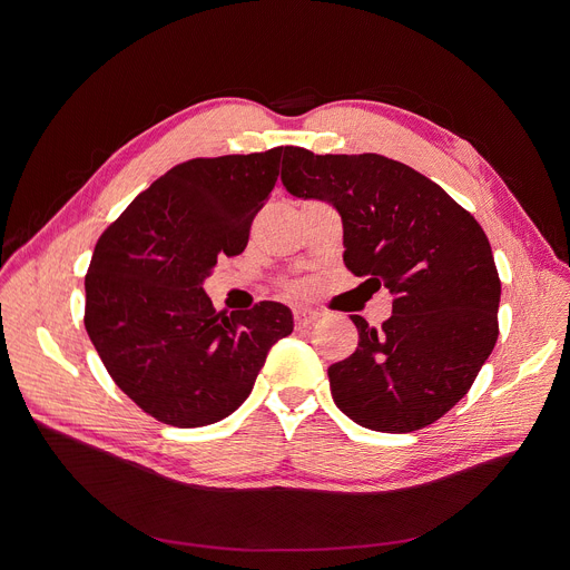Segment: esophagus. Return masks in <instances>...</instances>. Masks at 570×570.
Segmentation results:
<instances>
[{"label":"esophagus","mask_w":570,"mask_h":570,"mask_svg":"<svg viewBox=\"0 0 570 570\" xmlns=\"http://www.w3.org/2000/svg\"><path fill=\"white\" fill-rule=\"evenodd\" d=\"M293 318H295V325H297V327H307V325H312L314 321H318L321 314H318L316 309H309V307H297V309L293 312Z\"/></svg>","instance_id":"1"}]
</instances>
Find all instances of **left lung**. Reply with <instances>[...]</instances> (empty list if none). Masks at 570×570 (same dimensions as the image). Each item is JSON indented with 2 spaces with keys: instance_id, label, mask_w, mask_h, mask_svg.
Listing matches in <instances>:
<instances>
[{
  "instance_id": "1",
  "label": "left lung",
  "mask_w": 570,
  "mask_h": 570,
  "mask_svg": "<svg viewBox=\"0 0 570 570\" xmlns=\"http://www.w3.org/2000/svg\"><path fill=\"white\" fill-rule=\"evenodd\" d=\"M282 183L297 198L333 203L344 265L393 293L381 327L351 316L357 348L327 367L335 404L376 432L436 423L469 393L499 337L501 282L485 230L430 177L372 153L288 147Z\"/></svg>"
}]
</instances>
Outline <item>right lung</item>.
Listing matches in <instances>:
<instances>
[{"label":"right lung","instance_id":"right-lung-1","mask_svg":"<svg viewBox=\"0 0 570 570\" xmlns=\"http://www.w3.org/2000/svg\"><path fill=\"white\" fill-rule=\"evenodd\" d=\"M288 147L189 159L138 194L99 237L85 275V327L110 379L147 415L203 428L243 404L267 351L293 331L263 301L226 316L203 279L243 254Z\"/></svg>","mask_w":570,"mask_h":570}]
</instances>
